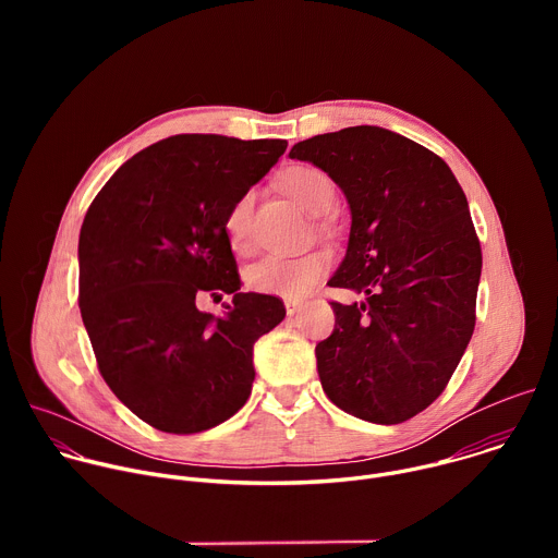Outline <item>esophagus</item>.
<instances>
[{"mask_svg":"<svg viewBox=\"0 0 558 558\" xmlns=\"http://www.w3.org/2000/svg\"><path fill=\"white\" fill-rule=\"evenodd\" d=\"M284 306H287V315H295L298 311H302V302H298V300H287L284 302Z\"/></svg>","mask_w":558,"mask_h":558,"instance_id":"34e87169","label":"esophagus"}]
</instances>
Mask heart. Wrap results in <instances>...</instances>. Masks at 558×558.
<instances>
[{
  "instance_id": "obj_1",
  "label": "heart",
  "mask_w": 558,
  "mask_h": 558,
  "mask_svg": "<svg viewBox=\"0 0 558 558\" xmlns=\"http://www.w3.org/2000/svg\"><path fill=\"white\" fill-rule=\"evenodd\" d=\"M282 190L306 211L320 216L331 211L338 198L336 183L331 177L313 166H293L280 177ZM254 214V192L238 196L227 216L225 231L233 252H247L250 247V225ZM331 267V254L327 250H313L300 256L271 254L258 260L247 271V284L258 293L302 298Z\"/></svg>"
}]
</instances>
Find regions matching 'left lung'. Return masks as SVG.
I'll return each mask as SVG.
<instances>
[{"instance_id": "8db88e82", "label": "left lung", "mask_w": 558, "mask_h": 558, "mask_svg": "<svg viewBox=\"0 0 558 558\" xmlns=\"http://www.w3.org/2000/svg\"><path fill=\"white\" fill-rule=\"evenodd\" d=\"M351 205L347 256L331 287L333 333L315 347L329 400L373 424H402L448 386L476 320L482 245L450 168L424 145L375 125L300 141Z\"/></svg>"}]
</instances>
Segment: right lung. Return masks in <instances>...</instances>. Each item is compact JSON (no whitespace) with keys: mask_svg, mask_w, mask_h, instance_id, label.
<instances>
[{"mask_svg":"<svg viewBox=\"0 0 558 558\" xmlns=\"http://www.w3.org/2000/svg\"><path fill=\"white\" fill-rule=\"evenodd\" d=\"M287 141L177 134L125 161L78 233V306L110 390L145 424L209 430L245 407L254 344L282 323L276 295L241 293L225 231L231 203L284 154ZM234 293L227 318L197 311Z\"/></svg>","mask_w":558,"mask_h":558,"instance_id":"1","label":"right lung"}]
</instances>
